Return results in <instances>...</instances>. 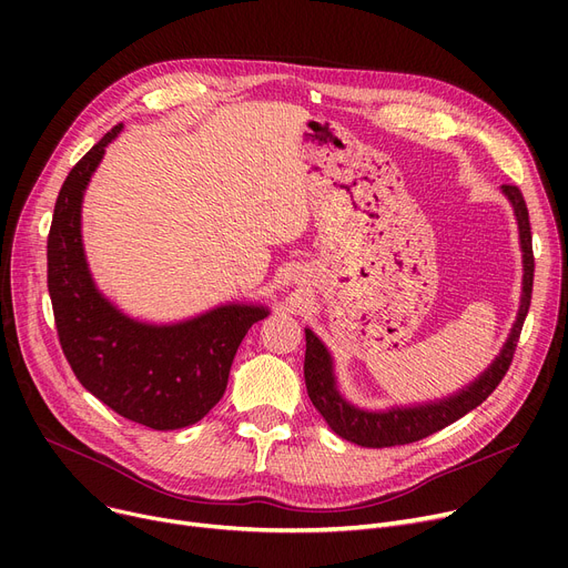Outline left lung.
<instances>
[{
    "mask_svg": "<svg viewBox=\"0 0 568 568\" xmlns=\"http://www.w3.org/2000/svg\"><path fill=\"white\" fill-rule=\"evenodd\" d=\"M501 193L514 204V214L520 232L523 272H525L520 308L514 322V329L509 334V341L504 343L499 356H495V362L488 366V371H484L471 384H467L465 389L444 400L424 403L414 407H392L386 412H368L362 407H354L338 392L329 349L324 347V343L311 329H306V362H304L306 389L315 409L324 416V422L329 424V428L343 439L359 446H368V449H384V446L419 442L446 426H452L474 407H479L497 389V384L501 382L506 371H509L520 332H523V322L527 317L529 302H531L534 253H531L529 214H527V204L520 189L504 184Z\"/></svg>",
    "mask_w": 568,
    "mask_h": 568,
    "instance_id": "1",
    "label": "left lung"
}]
</instances>
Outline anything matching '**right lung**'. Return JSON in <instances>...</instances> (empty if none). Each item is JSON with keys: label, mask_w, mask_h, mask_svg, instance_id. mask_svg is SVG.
I'll return each mask as SVG.
<instances>
[{"label": "right lung", "mask_w": 568, "mask_h": 568, "mask_svg": "<svg viewBox=\"0 0 568 568\" xmlns=\"http://www.w3.org/2000/svg\"><path fill=\"white\" fill-rule=\"evenodd\" d=\"M119 131L122 124L89 149L57 195L48 292L59 343L84 389L129 422L176 430L197 424L223 398L239 343L268 308L227 304L176 324H146L99 292L82 248L80 212L89 179Z\"/></svg>", "instance_id": "add662e5"}]
</instances>
